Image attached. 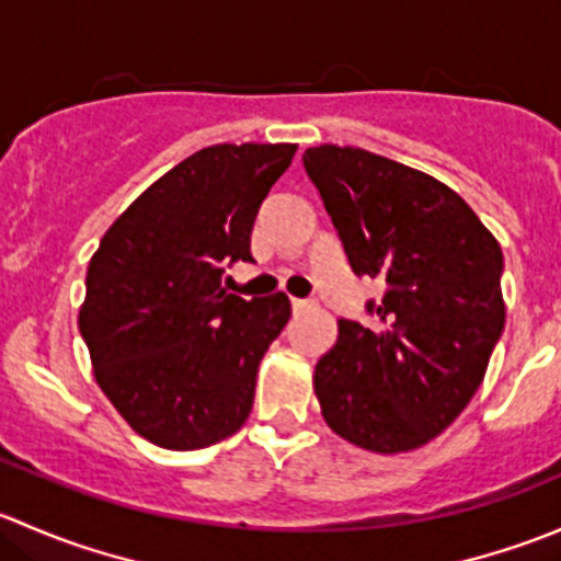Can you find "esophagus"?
I'll list each match as a JSON object with an SVG mask.
<instances>
[{
  "label": "esophagus",
  "mask_w": 561,
  "mask_h": 561,
  "mask_svg": "<svg viewBox=\"0 0 561 561\" xmlns=\"http://www.w3.org/2000/svg\"><path fill=\"white\" fill-rule=\"evenodd\" d=\"M317 309V301H309V298H293V312L301 314V312H312Z\"/></svg>",
  "instance_id": "1"
}]
</instances>
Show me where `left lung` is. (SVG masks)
Instances as JSON below:
<instances>
[{
  "mask_svg": "<svg viewBox=\"0 0 561 561\" xmlns=\"http://www.w3.org/2000/svg\"><path fill=\"white\" fill-rule=\"evenodd\" d=\"M304 168L350 268L386 282L375 325L339 320L314 366L328 426L371 454L432 443L483 382L505 328L502 249L434 175L355 146H314Z\"/></svg>",
  "mask_w": 561,
  "mask_h": 561,
  "instance_id": "left-lung-1",
  "label": "left lung"
}]
</instances>
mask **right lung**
I'll use <instances>...</instances> for the list:
<instances>
[{"label":"right lung","instance_id":"obj_1","mask_svg":"<svg viewBox=\"0 0 561 561\" xmlns=\"http://www.w3.org/2000/svg\"><path fill=\"white\" fill-rule=\"evenodd\" d=\"M296 149L195 151L135 197L89 260L78 328L94 380L160 448H208L252 412L257 366L290 320V298L244 301L222 279L230 263L252 260L257 208Z\"/></svg>","mask_w":561,"mask_h":561}]
</instances>
